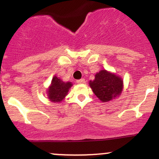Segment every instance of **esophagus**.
Returning a JSON list of instances; mask_svg holds the SVG:
<instances>
[{
	"label": "esophagus",
	"instance_id": "34e87169",
	"mask_svg": "<svg viewBox=\"0 0 159 159\" xmlns=\"http://www.w3.org/2000/svg\"><path fill=\"white\" fill-rule=\"evenodd\" d=\"M77 83L78 84H84L85 83V79H84V78H81V79L78 80Z\"/></svg>",
	"mask_w": 159,
	"mask_h": 159
}]
</instances>
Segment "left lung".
Masks as SVG:
<instances>
[{
  "label": "left lung",
  "mask_w": 159,
  "mask_h": 159,
  "mask_svg": "<svg viewBox=\"0 0 159 159\" xmlns=\"http://www.w3.org/2000/svg\"><path fill=\"white\" fill-rule=\"evenodd\" d=\"M89 85L98 99L107 102L121 95L123 80L114 72L102 69L95 75L93 81H89Z\"/></svg>",
  "instance_id": "left-lung-1"
}]
</instances>
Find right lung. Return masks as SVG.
I'll list each match as a JSON object with an SVG mask.
<instances>
[{"instance_id": "add662e5", "label": "right lung", "mask_w": 159, "mask_h": 159, "mask_svg": "<svg viewBox=\"0 0 159 159\" xmlns=\"http://www.w3.org/2000/svg\"><path fill=\"white\" fill-rule=\"evenodd\" d=\"M72 82H64L61 78L54 75L52 83L47 89V96L52 102H61L68 94L69 89L72 87Z\"/></svg>"}]
</instances>
